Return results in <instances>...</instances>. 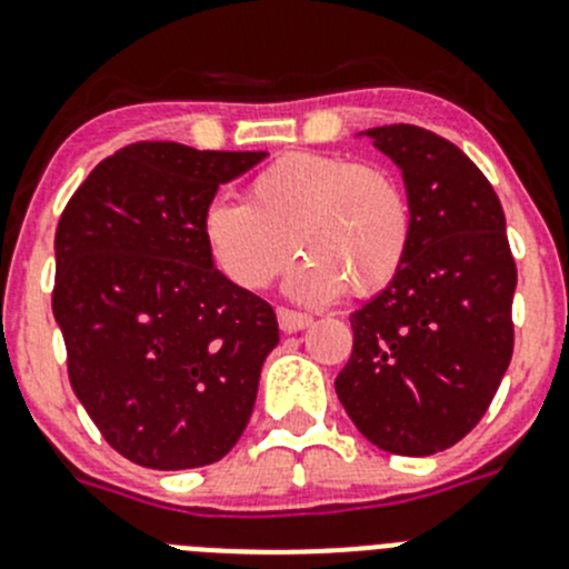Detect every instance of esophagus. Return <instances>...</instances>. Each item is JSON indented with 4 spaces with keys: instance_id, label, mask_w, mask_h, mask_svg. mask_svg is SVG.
Segmentation results:
<instances>
[{
    "instance_id": "obj_1",
    "label": "esophagus",
    "mask_w": 569,
    "mask_h": 569,
    "mask_svg": "<svg viewBox=\"0 0 569 569\" xmlns=\"http://www.w3.org/2000/svg\"><path fill=\"white\" fill-rule=\"evenodd\" d=\"M276 316H279L281 333H299V330H305L313 325V316L299 313V310H290V308H279L276 310Z\"/></svg>"
}]
</instances>
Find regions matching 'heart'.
Masks as SVG:
<instances>
[{
    "instance_id": "heart-1",
    "label": "heart",
    "mask_w": 569,
    "mask_h": 569,
    "mask_svg": "<svg viewBox=\"0 0 569 569\" xmlns=\"http://www.w3.org/2000/svg\"><path fill=\"white\" fill-rule=\"evenodd\" d=\"M204 244L236 288H270L296 250L288 290L301 301H330L350 290L373 296L401 270L413 239V210L393 173L376 164L293 150L250 179L244 204L213 202L202 219Z\"/></svg>"
}]
</instances>
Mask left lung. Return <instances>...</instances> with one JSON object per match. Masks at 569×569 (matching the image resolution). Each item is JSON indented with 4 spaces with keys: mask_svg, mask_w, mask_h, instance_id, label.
I'll return each instance as SVG.
<instances>
[{
    "mask_svg": "<svg viewBox=\"0 0 569 569\" xmlns=\"http://www.w3.org/2000/svg\"><path fill=\"white\" fill-rule=\"evenodd\" d=\"M367 136L405 176L413 239L396 279L350 316L336 393L359 433L396 456H433L487 413L512 359L516 259L499 196L433 130Z\"/></svg>",
    "mask_w": 569,
    "mask_h": 569,
    "instance_id": "obj_1",
    "label": "left lung"
}]
</instances>
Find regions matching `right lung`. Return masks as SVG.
Segmentation results:
<instances>
[{
  "label": "right lung",
  "mask_w": 569,
  "mask_h": 569,
  "mask_svg": "<svg viewBox=\"0 0 569 569\" xmlns=\"http://www.w3.org/2000/svg\"><path fill=\"white\" fill-rule=\"evenodd\" d=\"M264 156L136 142L62 210L53 316L70 387L133 465H213L248 427L279 325L213 268L202 219L219 184Z\"/></svg>",
  "instance_id": "right-lung-1"
}]
</instances>
